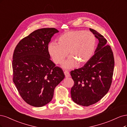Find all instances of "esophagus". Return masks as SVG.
Returning a JSON list of instances; mask_svg holds the SVG:
<instances>
[{
  "instance_id": "obj_1",
  "label": "esophagus",
  "mask_w": 127,
  "mask_h": 127,
  "mask_svg": "<svg viewBox=\"0 0 127 127\" xmlns=\"http://www.w3.org/2000/svg\"><path fill=\"white\" fill-rule=\"evenodd\" d=\"M64 73V74L65 75V77H68L70 76V74H69V72H68L67 71H65Z\"/></svg>"
}]
</instances>
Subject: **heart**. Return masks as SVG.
<instances>
[{"mask_svg":"<svg viewBox=\"0 0 127 127\" xmlns=\"http://www.w3.org/2000/svg\"><path fill=\"white\" fill-rule=\"evenodd\" d=\"M95 36L90 32L71 31L61 35L58 43L51 42L48 52L55 64L63 62L68 55L70 57L63 63L65 68L74 67L77 63L82 65L91 59L96 46Z\"/></svg>","mask_w":127,"mask_h":127,"instance_id":"obj_1","label":"heart"}]
</instances>
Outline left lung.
Returning <instances> with one entry per match:
<instances>
[{
  "label": "left lung",
  "instance_id": "obj_1",
  "mask_svg": "<svg viewBox=\"0 0 127 127\" xmlns=\"http://www.w3.org/2000/svg\"><path fill=\"white\" fill-rule=\"evenodd\" d=\"M90 30L99 40L95 54L84 66L70 72L74 82L71 91L72 99L85 107L96 103L108 93L114 65L113 52L107 39L96 31Z\"/></svg>",
  "mask_w": 127,
  "mask_h": 127
}]
</instances>
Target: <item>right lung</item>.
<instances>
[{"label": "right lung", "instance_id": "add662e5", "mask_svg": "<svg viewBox=\"0 0 127 127\" xmlns=\"http://www.w3.org/2000/svg\"><path fill=\"white\" fill-rule=\"evenodd\" d=\"M58 32L54 28L36 30L20 40L14 52L13 82L23 99L33 107L51 101L55 87L65 77L48 52L52 37Z\"/></svg>", "mask_w": 127, "mask_h": 127}]
</instances>
